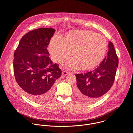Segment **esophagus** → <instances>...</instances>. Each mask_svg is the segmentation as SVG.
I'll return each mask as SVG.
<instances>
[{"instance_id":"1","label":"esophagus","mask_w":133,"mask_h":133,"mask_svg":"<svg viewBox=\"0 0 133 133\" xmlns=\"http://www.w3.org/2000/svg\"><path fill=\"white\" fill-rule=\"evenodd\" d=\"M69 74V73L66 71H63L62 72V75H63L66 76V75H68Z\"/></svg>"}]
</instances>
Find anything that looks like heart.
<instances>
[{
  "mask_svg": "<svg viewBox=\"0 0 133 133\" xmlns=\"http://www.w3.org/2000/svg\"><path fill=\"white\" fill-rule=\"evenodd\" d=\"M107 47L104 36L91 31L80 30L68 32L64 38L55 35L50 42L49 51L55 62H62L72 51L74 58L68 62L67 67L77 69L81 66L82 69L89 70L102 61Z\"/></svg>",
  "mask_w": 133,
  "mask_h": 133,
  "instance_id": "heart-1",
  "label": "heart"
}]
</instances>
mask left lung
I'll return each instance as SVG.
<instances>
[{
	"mask_svg": "<svg viewBox=\"0 0 133 133\" xmlns=\"http://www.w3.org/2000/svg\"><path fill=\"white\" fill-rule=\"evenodd\" d=\"M118 58L112 42H109L107 56L95 70L76 74V95L86 103H92L107 93L115 79Z\"/></svg>",
	"mask_w": 133,
	"mask_h": 133,
	"instance_id": "left-lung-1",
	"label": "left lung"
}]
</instances>
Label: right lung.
Listing matches in <instances>:
<instances>
[{
  "label": "right lung",
  "instance_id": "obj_1",
  "mask_svg": "<svg viewBox=\"0 0 133 133\" xmlns=\"http://www.w3.org/2000/svg\"><path fill=\"white\" fill-rule=\"evenodd\" d=\"M55 31L52 28H39L29 32L14 52L15 79L23 94L37 102L52 96L54 83L61 76L59 65L53 63L47 50Z\"/></svg>",
  "mask_w": 133,
  "mask_h": 133
}]
</instances>
